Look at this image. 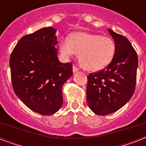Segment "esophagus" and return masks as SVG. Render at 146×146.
Instances as JSON below:
<instances>
[{"label":"esophagus","mask_w":146,"mask_h":146,"mask_svg":"<svg viewBox=\"0 0 146 146\" xmlns=\"http://www.w3.org/2000/svg\"><path fill=\"white\" fill-rule=\"evenodd\" d=\"M78 70H78V68L76 67V66H73V73H76V72H77Z\"/></svg>","instance_id":"34e87169"}]
</instances>
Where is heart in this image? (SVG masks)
<instances>
[{
  "mask_svg": "<svg viewBox=\"0 0 146 146\" xmlns=\"http://www.w3.org/2000/svg\"><path fill=\"white\" fill-rule=\"evenodd\" d=\"M60 52L68 57L79 52L78 59L86 70L97 72L111 64L115 54L112 38L98 34L78 32L70 38H64L60 45Z\"/></svg>",
  "mask_w": 146,
  "mask_h": 146,
  "instance_id": "obj_1",
  "label": "heart"
}]
</instances>
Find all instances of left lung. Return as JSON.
Returning a JSON list of instances; mask_svg holds the SVG:
<instances>
[{
    "mask_svg": "<svg viewBox=\"0 0 146 146\" xmlns=\"http://www.w3.org/2000/svg\"><path fill=\"white\" fill-rule=\"evenodd\" d=\"M108 31L115 44V54L105 69L88 75L87 103L98 115L113 113L124 106L135 91L138 57L127 38Z\"/></svg>",
    "mask_w": 146,
    "mask_h": 146,
    "instance_id": "8db88e82",
    "label": "left lung"
}]
</instances>
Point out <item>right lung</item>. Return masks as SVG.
Here are the masks:
<instances>
[{"label":"right lung","mask_w":146,"mask_h":146,"mask_svg":"<svg viewBox=\"0 0 146 146\" xmlns=\"http://www.w3.org/2000/svg\"><path fill=\"white\" fill-rule=\"evenodd\" d=\"M56 32L48 27L24 35L10 58L15 94L29 108L43 115L59 111L62 86L73 75L72 64H63L57 58Z\"/></svg>","instance_id":"obj_1"}]
</instances>
